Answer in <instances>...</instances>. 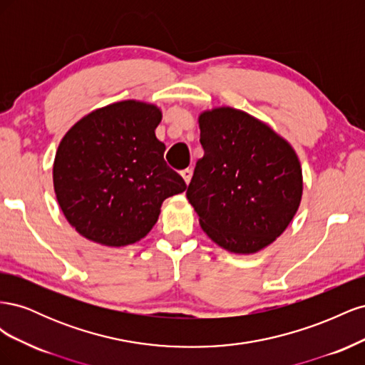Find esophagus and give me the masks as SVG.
<instances>
[{"mask_svg": "<svg viewBox=\"0 0 365 365\" xmlns=\"http://www.w3.org/2000/svg\"><path fill=\"white\" fill-rule=\"evenodd\" d=\"M181 176L184 178L185 184H189L190 180H192V169H184V170H181Z\"/></svg>", "mask_w": 365, "mask_h": 365, "instance_id": "34e87169", "label": "esophagus"}]
</instances>
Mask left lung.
Masks as SVG:
<instances>
[{"label":"left lung","instance_id":"1","mask_svg":"<svg viewBox=\"0 0 365 365\" xmlns=\"http://www.w3.org/2000/svg\"><path fill=\"white\" fill-rule=\"evenodd\" d=\"M204 157L187 200L201 228L231 252H256L289 225L303 193L302 165L280 135L235 108L200 115Z\"/></svg>","mask_w":365,"mask_h":365}]
</instances>
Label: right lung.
<instances>
[{
    "label": "right lung",
    "instance_id": "1",
    "mask_svg": "<svg viewBox=\"0 0 365 365\" xmlns=\"http://www.w3.org/2000/svg\"><path fill=\"white\" fill-rule=\"evenodd\" d=\"M161 111L125 101L96 109L65 134L53 165L58 202L71 227L106 247H125L155 225L165 197L185 182L155 137Z\"/></svg>",
    "mask_w": 365,
    "mask_h": 365
}]
</instances>
